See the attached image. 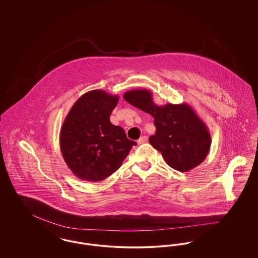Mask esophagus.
I'll use <instances>...</instances> for the list:
<instances>
[{"label": "esophagus", "instance_id": "obj_1", "mask_svg": "<svg viewBox=\"0 0 258 258\" xmlns=\"http://www.w3.org/2000/svg\"><path fill=\"white\" fill-rule=\"evenodd\" d=\"M148 141V137L147 136H145V135H143V136H141L138 140H137V143L138 144H142V143H145V142H147Z\"/></svg>", "mask_w": 258, "mask_h": 258}]
</instances>
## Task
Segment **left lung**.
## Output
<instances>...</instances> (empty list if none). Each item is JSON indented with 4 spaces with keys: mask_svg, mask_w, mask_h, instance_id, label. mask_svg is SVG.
<instances>
[{
    "mask_svg": "<svg viewBox=\"0 0 258 258\" xmlns=\"http://www.w3.org/2000/svg\"><path fill=\"white\" fill-rule=\"evenodd\" d=\"M123 98L153 116L156 133L149 142L173 169L189 171L206 159L211 146L208 127L187 103L159 106L146 89L127 91Z\"/></svg>",
    "mask_w": 258,
    "mask_h": 258,
    "instance_id": "1",
    "label": "left lung"
}]
</instances>
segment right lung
Returning <instances> with one entry per match:
<instances>
[{
	"label": "right lung",
	"instance_id": "add662e5",
	"mask_svg": "<svg viewBox=\"0 0 258 258\" xmlns=\"http://www.w3.org/2000/svg\"><path fill=\"white\" fill-rule=\"evenodd\" d=\"M118 96L103 90L87 92L67 115L60 132L61 155L74 175L90 182L101 181L118 170L136 142L110 122Z\"/></svg>",
	"mask_w": 258,
	"mask_h": 258
}]
</instances>
